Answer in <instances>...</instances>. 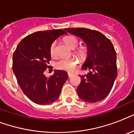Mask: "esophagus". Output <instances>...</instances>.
Wrapping results in <instances>:
<instances>
[{"label": "esophagus", "mask_w": 134, "mask_h": 134, "mask_svg": "<svg viewBox=\"0 0 134 134\" xmlns=\"http://www.w3.org/2000/svg\"><path fill=\"white\" fill-rule=\"evenodd\" d=\"M72 75H73V74H72L69 73V74H68V77H69V78L71 77V76H72Z\"/></svg>", "instance_id": "34e87169"}]
</instances>
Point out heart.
Listing matches in <instances>:
<instances>
[{
  "instance_id": "obj_1",
  "label": "heart",
  "mask_w": 134,
  "mask_h": 134,
  "mask_svg": "<svg viewBox=\"0 0 134 134\" xmlns=\"http://www.w3.org/2000/svg\"><path fill=\"white\" fill-rule=\"evenodd\" d=\"M65 43L71 48H76L79 44V40L78 37L74 35H69L64 39ZM57 42L55 41L50 46V53L52 57L57 55ZM74 53L81 60H85L88 55V51L84 47H78L75 49ZM79 60L76 58H65L59 60L55 63V67L59 70L65 71H72L79 65Z\"/></svg>"
}]
</instances>
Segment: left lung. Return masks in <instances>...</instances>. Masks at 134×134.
I'll list each match as a JSON object with an SVG mask.
<instances>
[{
  "mask_svg": "<svg viewBox=\"0 0 134 134\" xmlns=\"http://www.w3.org/2000/svg\"><path fill=\"white\" fill-rule=\"evenodd\" d=\"M71 34L81 37L87 44L88 57L83 70H90L81 76L77 93L82 100L90 103L99 102L110 93L118 76L116 51L109 39L97 30L88 28H65Z\"/></svg>",
  "mask_w": 134,
  "mask_h": 134,
  "instance_id": "left-lung-1",
  "label": "left lung"
}]
</instances>
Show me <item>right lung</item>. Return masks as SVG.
<instances>
[{"mask_svg":"<svg viewBox=\"0 0 134 134\" xmlns=\"http://www.w3.org/2000/svg\"><path fill=\"white\" fill-rule=\"evenodd\" d=\"M66 33L62 29L34 32L24 37L14 52L12 70L22 91L34 103L46 105L55 102L67 81V72L62 70H55L48 78L44 74L50 69L51 44Z\"/></svg>","mask_w":134,"mask_h":134,"instance_id":"right-lung-1","label":"right lung"}]
</instances>
